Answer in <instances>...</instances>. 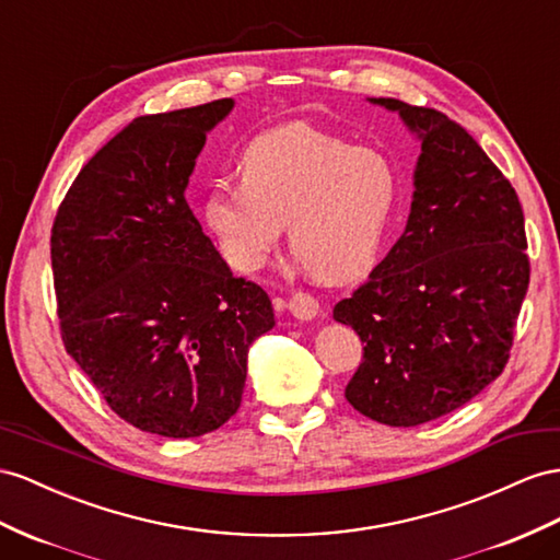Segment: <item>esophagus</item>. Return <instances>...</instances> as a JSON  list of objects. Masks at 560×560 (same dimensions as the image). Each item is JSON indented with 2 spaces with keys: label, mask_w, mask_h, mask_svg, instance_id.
Listing matches in <instances>:
<instances>
[{
  "label": "esophagus",
  "mask_w": 560,
  "mask_h": 560,
  "mask_svg": "<svg viewBox=\"0 0 560 560\" xmlns=\"http://www.w3.org/2000/svg\"><path fill=\"white\" fill-rule=\"evenodd\" d=\"M285 307H289V312L293 314L295 319L307 322V319H314L319 314V300L307 291H298L289 300H285Z\"/></svg>",
  "instance_id": "1"
}]
</instances>
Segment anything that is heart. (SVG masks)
<instances>
[{
	"label": "heart",
	"instance_id": "1",
	"mask_svg": "<svg viewBox=\"0 0 560 560\" xmlns=\"http://www.w3.org/2000/svg\"><path fill=\"white\" fill-rule=\"evenodd\" d=\"M238 172L241 184H214L206 198L229 265L260 269L289 222V246L314 279L346 283L374 269L399 196L381 151L291 122L257 135Z\"/></svg>",
	"mask_w": 560,
	"mask_h": 560
}]
</instances>
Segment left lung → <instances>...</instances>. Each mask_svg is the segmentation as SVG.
<instances>
[{
	"instance_id": "1",
	"label": "left lung",
	"mask_w": 560,
	"mask_h": 560,
	"mask_svg": "<svg viewBox=\"0 0 560 560\" xmlns=\"http://www.w3.org/2000/svg\"><path fill=\"white\" fill-rule=\"evenodd\" d=\"M421 139L405 234L334 319L364 342L348 402L395 428L470 402L501 376L529 283L518 194L480 143L435 108L371 98Z\"/></svg>"
}]
</instances>
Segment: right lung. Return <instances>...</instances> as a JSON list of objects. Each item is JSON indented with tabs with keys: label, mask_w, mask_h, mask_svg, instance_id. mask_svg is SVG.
Instances as JSON below:
<instances>
[{
	"label": "right lung",
	"mask_w": 560,
	"mask_h": 560,
	"mask_svg": "<svg viewBox=\"0 0 560 560\" xmlns=\"http://www.w3.org/2000/svg\"><path fill=\"white\" fill-rule=\"evenodd\" d=\"M232 106L132 120L80 170L51 226L68 354L122 421L163 438L232 419L248 348L275 326L269 295L232 275L184 198Z\"/></svg>",
	"instance_id": "obj_1"
}]
</instances>
